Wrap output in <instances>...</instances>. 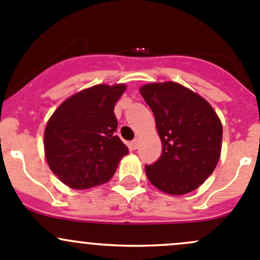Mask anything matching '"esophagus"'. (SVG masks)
<instances>
[{"label":"esophagus","mask_w":260,"mask_h":260,"mask_svg":"<svg viewBox=\"0 0 260 260\" xmlns=\"http://www.w3.org/2000/svg\"><path fill=\"white\" fill-rule=\"evenodd\" d=\"M138 145H140V141H138L137 138H136V140H133L132 142H131V147H132L133 150H137Z\"/></svg>","instance_id":"34e87169"}]
</instances>
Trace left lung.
<instances>
[{
	"label": "left lung",
	"instance_id": "left-lung-1",
	"mask_svg": "<svg viewBox=\"0 0 260 260\" xmlns=\"http://www.w3.org/2000/svg\"><path fill=\"white\" fill-rule=\"evenodd\" d=\"M141 95L152 110L162 152L146 175L173 196L193 191L213 173L221 155L222 124L210 103L176 82L143 85Z\"/></svg>",
	"mask_w": 260,
	"mask_h": 260
}]
</instances>
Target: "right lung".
I'll return each mask as SVG.
<instances>
[{
  "instance_id": "right-lung-1",
  "label": "right lung",
  "mask_w": 260,
  "mask_h": 260,
  "mask_svg": "<svg viewBox=\"0 0 260 260\" xmlns=\"http://www.w3.org/2000/svg\"><path fill=\"white\" fill-rule=\"evenodd\" d=\"M125 85H96L57 108L44 132L45 158L62 183L87 189L112 179L128 147L115 135V103Z\"/></svg>"
}]
</instances>
